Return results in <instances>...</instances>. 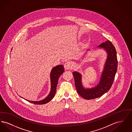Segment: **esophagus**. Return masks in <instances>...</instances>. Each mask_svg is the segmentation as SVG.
<instances>
[{"instance_id": "esophagus-1", "label": "esophagus", "mask_w": 132, "mask_h": 132, "mask_svg": "<svg viewBox=\"0 0 132 132\" xmlns=\"http://www.w3.org/2000/svg\"><path fill=\"white\" fill-rule=\"evenodd\" d=\"M64 68L66 70H69V69H72L73 68V64L72 62H71L70 61H67L66 62V63L64 64Z\"/></svg>"}]
</instances>
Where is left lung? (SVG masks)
I'll return each mask as SVG.
<instances>
[{
  "label": "left lung",
  "instance_id": "obj_1",
  "mask_svg": "<svg viewBox=\"0 0 132 132\" xmlns=\"http://www.w3.org/2000/svg\"><path fill=\"white\" fill-rule=\"evenodd\" d=\"M98 47L104 49L107 53L106 60L98 84L94 88H85L82 85L81 74L77 72H73L77 91L81 96L86 100L101 97L107 92L113 84L117 70V53L112 43L108 40L101 44Z\"/></svg>",
  "mask_w": 132,
  "mask_h": 132
}]
</instances>
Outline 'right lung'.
<instances>
[{
  "mask_svg": "<svg viewBox=\"0 0 132 132\" xmlns=\"http://www.w3.org/2000/svg\"><path fill=\"white\" fill-rule=\"evenodd\" d=\"M64 72V69L63 65H59L53 67L50 73V79H51V90L48 95L44 100L42 101H26L36 104H44L50 102L56 93L57 85L59 77L63 74Z\"/></svg>",
  "mask_w": 132,
  "mask_h": 132,
  "instance_id": "add662e5",
  "label": "right lung"
}]
</instances>
